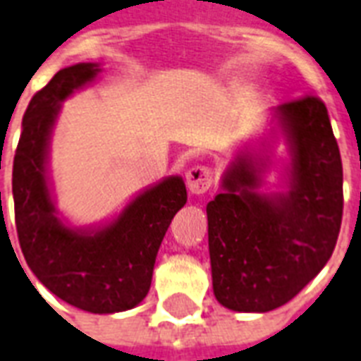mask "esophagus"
I'll return each mask as SVG.
<instances>
[{
  "instance_id": "obj_1",
  "label": "esophagus",
  "mask_w": 361,
  "mask_h": 361,
  "mask_svg": "<svg viewBox=\"0 0 361 361\" xmlns=\"http://www.w3.org/2000/svg\"><path fill=\"white\" fill-rule=\"evenodd\" d=\"M187 187H189V191L195 192V195H202L212 187L214 183V172H212L210 166H192L185 176Z\"/></svg>"
}]
</instances>
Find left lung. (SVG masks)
I'll list each match as a JSON object with an SVG mask.
<instances>
[{"label":"left lung","mask_w":361,"mask_h":361,"mask_svg":"<svg viewBox=\"0 0 361 361\" xmlns=\"http://www.w3.org/2000/svg\"><path fill=\"white\" fill-rule=\"evenodd\" d=\"M288 142L284 192H259L265 151H242L206 206L214 295L236 312L291 301L334 254L343 219V162L326 104L307 94L274 109Z\"/></svg>","instance_id":"8db88e82"}]
</instances>
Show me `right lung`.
<instances>
[{
	"label": "right lung",
	"instance_id": "1",
	"mask_svg": "<svg viewBox=\"0 0 361 361\" xmlns=\"http://www.w3.org/2000/svg\"><path fill=\"white\" fill-rule=\"evenodd\" d=\"M98 73V64L70 66L32 98L13 162V199L22 254L41 284L77 309L114 314L147 295L159 246L187 191L180 176H170L140 192L104 227L62 224L47 176L51 132L60 104Z\"/></svg>",
	"mask_w": 361,
	"mask_h": 361
}]
</instances>
